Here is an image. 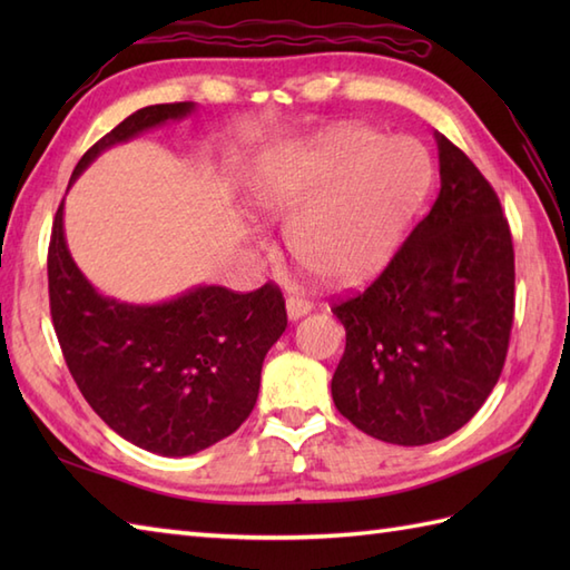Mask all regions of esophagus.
<instances>
[{"label":"esophagus","instance_id":"1","mask_svg":"<svg viewBox=\"0 0 570 570\" xmlns=\"http://www.w3.org/2000/svg\"><path fill=\"white\" fill-rule=\"evenodd\" d=\"M311 308H313V304H311V301H306V298H301V296H288L286 298V316H288V321H298V318L308 316Z\"/></svg>","mask_w":570,"mask_h":570}]
</instances>
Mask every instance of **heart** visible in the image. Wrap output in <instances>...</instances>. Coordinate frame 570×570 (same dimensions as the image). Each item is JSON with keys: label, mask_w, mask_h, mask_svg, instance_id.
<instances>
[{"label": "heart", "mask_w": 570, "mask_h": 570, "mask_svg": "<svg viewBox=\"0 0 570 570\" xmlns=\"http://www.w3.org/2000/svg\"><path fill=\"white\" fill-rule=\"evenodd\" d=\"M429 151L411 137L343 125L311 147L264 156L245 174L249 208L288 223L294 259L333 284L386 266L426 200Z\"/></svg>", "instance_id": "b5f03b06"}]
</instances>
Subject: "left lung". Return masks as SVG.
Segmentation results:
<instances>
[{
    "label": "left lung",
    "mask_w": 570,
    "mask_h": 570,
    "mask_svg": "<svg viewBox=\"0 0 570 570\" xmlns=\"http://www.w3.org/2000/svg\"><path fill=\"white\" fill-rule=\"evenodd\" d=\"M441 190L365 292L333 313L345 353L335 409L372 439L426 445L478 414L504 367L514 249L498 193L435 131Z\"/></svg>",
    "instance_id": "left-lung-1"
}]
</instances>
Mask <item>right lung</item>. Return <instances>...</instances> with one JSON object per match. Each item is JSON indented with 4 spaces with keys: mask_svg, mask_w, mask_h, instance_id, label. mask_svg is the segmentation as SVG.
Masks as SVG:
<instances>
[{
    "mask_svg": "<svg viewBox=\"0 0 570 570\" xmlns=\"http://www.w3.org/2000/svg\"><path fill=\"white\" fill-rule=\"evenodd\" d=\"M196 112L149 105L82 154L68 188L98 156L141 131ZM48 296L78 390L107 426L144 451L184 458L227 439L257 404L262 362L286 331L282 292L193 286L159 304L102 296L70 257L63 203L48 247Z\"/></svg>",
    "mask_w": 570,
    "mask_h": 570,
    "instance_id": "right-lung-1",
    "label": "right lung"
}]
</instances>
